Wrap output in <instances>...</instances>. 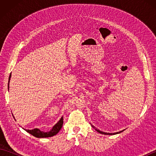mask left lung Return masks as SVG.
Wrapping results in <instances>:
<instances>
[{"label":"left lung","mask_w":156,"mask_h":156,"mask_svg":"<svg viewBox=\"0 0 156 156\" xmlns=\"http://www.w3.org/2000/svg\"><path fill=\"white\" fill-rule=\"evenodd\" d=\"M92 127H93V128L95 129V130L97 131V132H98V133H101V134H104V135H115V134H117V133H121V132L123 131V130H122V131H119V132H117V133H105V132L101 131L99 130V129H96V127H94V126H93V125H92Z\"/></svg>","instance_id":"8db88e82"}]
</instances>
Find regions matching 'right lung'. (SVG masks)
<instances>
[{
	"instance_id": "add662e5",
	"label": "right lung",
	"mask_w": 156,
	"mask_h": 156,
	"mask_svg": "<svg viewBox=\"0 0 156 156\" xmlns=\"http://www.w3.org/2000/svg\"><path fill=\"white\" fill-rule=\"evenodd\" d=\"M11 74L9 76V83H8V89L9 88V81L10 79H11ZM63 117H61V119H59V121L56 123L53 128L51 129V131H49L48 132H44L39 130V129H31V130H29V129H25V130L28 132L29 133H30L31 135H34V137H38V138H43V137H52L54 135L57 134L58 132L60 131L61 128L62 127L63 125Z\"/></svg>"
}]
</instances>
